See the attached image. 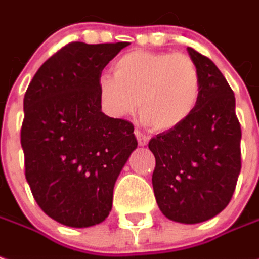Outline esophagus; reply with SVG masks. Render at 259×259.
<instances>
[{
    "label": "esophagus",
    "instance_id": "1",
    "mask_svg": "<svg viewBox=\"0 0 259 259\" xmlns=\"http://www.w3.org/2000/svg\"><path fill=\"white\" fill-rule=\"evenodd\" d=\"M135 136H136V139H137V143H139L140 146H146V144L148 143V137L144 135V133H142L140 130H136Z\"/></svg>",
    "mask_w": 259,
    "mask_h": 259
}]
</instances>
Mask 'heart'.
<instances>
[{
    "instance_id": "b5f03b06",
    "label": "heart",
    "mask_w": 259,
    "mask_h": 259,
    "mask_svg": "<svg viewBox=\"0 0 259 259\" xmlns=\"http://www.w3.org/2000/svg\"><path fill=\"white\" fill-rule=\"evenodd\" d=\"M112 71L113 77L104 74L98 81L99 101L111 116H130L139 108L146 123L167 132L198 108L202 78L188 54L136 50L119 57Z\"/></svg>"
}]
</instances>
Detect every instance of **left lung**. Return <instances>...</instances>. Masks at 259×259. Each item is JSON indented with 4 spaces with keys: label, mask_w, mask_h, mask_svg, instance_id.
Listing matches in <instances>:
<instances>
[{
    "label": "left lung",
    "mask_w": 259,
    "mask_h": 259,
    "mask_svg": "<svg viewBox=\"0 0 259 259\" xmlns=\"http://www.w3.org/2000/svg\"><path fill=\"white\" fill-rule=\"evenodd\" d=\"M202 92L198 108L180 127L153 137V188L164 216L195 224L229 205L241 169V126L234 92L216 64L195 49Z\"/></svg>",
    "instance_id": "left-lung-1"
}]
</instances>
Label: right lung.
<instances>
[{"label": "right lung", "instance_id": "obj_1", "mask_svg": "<svg viewBox=\"0 0 259 259\" xmlns=\"http://www.w3.org/2000/svg\"><path fill=\"white\" fill-rule=\"evenodd\" d=\"M127 41H71L36 71L23 98L25 177L41 210L70 227L104 222L137 147L135 126L101 111L102 70Z\"/></svg>", "mask_w": 259, "mask_h": 259}]
</instances>
